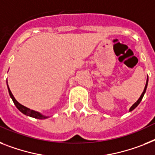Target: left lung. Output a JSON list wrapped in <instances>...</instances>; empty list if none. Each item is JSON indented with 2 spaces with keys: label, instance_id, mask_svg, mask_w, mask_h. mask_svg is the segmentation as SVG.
<instances>
[{
  "label": "left lung",
  "instance_id": "1",
  "mask_svg": "<svg viewBox=\"0 0 155 155\" xmlns=\"http://www.w3.org/2000/svg\"><path fill=\"white\" fill-rule=\"evenodd\" d=\"M147 84H148V76H147V82H146V85H145V88H144L143 92V93H142L141 96H140V97L139 98V100H138L137 101L135 102V103L134 104H133L132 106H131V108H130V109H129V112H131V111H132V110L135 109V108H136V107H137L138 105H139V103H140V102H141L142 99H143V97L144 94H145V93H146V90H147Z\"/></svg>",
  "mask_w": 155,
  "mask_h": 155
}]
</instances>
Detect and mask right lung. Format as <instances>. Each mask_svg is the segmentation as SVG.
I'll use <instances>...</instances> for the list:
<instances>
[{
  "label": "right lung",
  "instance_id": "add662e5",
  "mask_svg": "<svg viewBox=\"0 0 155 155\" xmlns=\"http://www.w3.org/2000/svg\"><path fill=\"white\" fill-rule=\"evenodd\" d=\"M7 84H8V81H7ZM8 93H9L10 97H11L12 100V101H13L14 104H15L16 108L20 110V112H22V113H24V115H26V116H31V117H33V118L39 119V120H44V119H47L49 117V116H43V114H41L40 112H36V111H34V110H31V109H30V108L25 107V106L22 105V104H20L19 103V102H18L16 99H15L14 96L12 95V93L11 90H10L8 85Z\"/></svg>",
  "mask_w": 155,
  "mask_h": 155
}]
</instances>
